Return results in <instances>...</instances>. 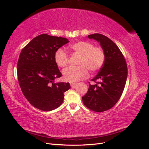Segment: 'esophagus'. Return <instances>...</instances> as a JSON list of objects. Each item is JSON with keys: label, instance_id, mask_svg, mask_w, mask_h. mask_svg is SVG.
<instances>
[{"label": "esophagus", "instance_id": "34e87169", "mask_svg": "<svg viewBox=\"0 0 149 149\" xmlns=\"http://www.w3.org/2000/svg\"><path fill=\"white\" fill-rule=\"evenodd\" d=\"M75 85H76V83H72V82L70 83V86H71V88H74Z\"/></svg>", "mask_w": 149, "mask_h": 149}]
</instances>
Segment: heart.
Segmentation results:
<instances>
[{
    "mask_svg": "<svg viewBox=\"0 0 149 149\" xmlns=\"http://www.w3.org/2000/svg\"><path fill=\"white\" fill-rule=\"evenodd\" d=\"M70 48L74 53L81 56L78 66H70L63 71L65 81L77 82L88 76V70L91 72L100 70L105 61V52L101 47H94L93 43L88 41H80L71 44ZM54 59L57 66L65 68L68 63V56L61 48L58 49L55 53Z\"/></svg>",
    "mask_w": 149,
    "mask_h": 149,
    "instance_id": "b5f03b06",
    "label": "heart"
}]
</instances>
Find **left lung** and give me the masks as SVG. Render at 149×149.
Segmentation results:
<instances>
[{"label":"left lung","mask_w":149,"mask_h":149,"mask_svg":"<svg viewBox=\"0 0 149 149\" xmlns=\"http://www.w3.org/2000/svg\"><path fill=\"white\" fill-rule=\"evenodd\" d=\"M100 43L106 58L98 74L92 79L97 81L89 84L82 97L85 106L97 112L109 110L118 102L123 93L127 78V66L118 47L111 39L100 33L88 35Z\"/></svg>","instance_id":"left-lung-1"}]
</instances>
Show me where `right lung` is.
I'll list each match as a JSON object with an SVG mask.
<instances>
[{
	"mask_svg": "<svg viewBox=\"0 0 149 149\" xmlns=\"http://www.w3.org/2000/svg\"><path fill=\"white\" fill-rule=\"evenodd\" d=\"M70 41L43 33L22 49L17 63V76L24 96L33 107L50 111L63 102L69 83H55L61 73L54 59L55 53Z\"/></svg>",
	"mask_w": 149,
	"mask_h": 149,
	"instance_id": "1",
	"label": "right lung"
}]
</instances>
